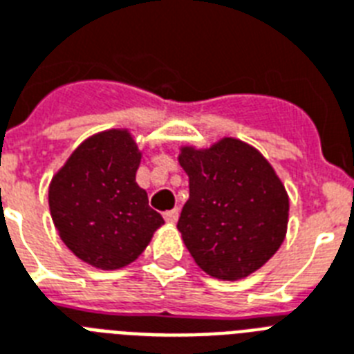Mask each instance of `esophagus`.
I'll use <instances>...</instances> for the list:
<instances>
[{
	"instance_id": "obj_1",
	"label": "esophagus",
	"mask_w": 354,
	"mask_h": 354,
	"mask_svg": "<svg viewBox=\"0 0 354 354\" xmlns=\"http://www.w3.org/2000/svg\"><path fill=\"white\" fill-rule=\"evenodd\" d=\"M178 216H180V211H178V209H172V211H167L163 214V218H165V222L167 223H176Z\"/></svg>"
}]
</instances>
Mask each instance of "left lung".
<instances>
[{
  "label": "left lung",
  "instance_id": "obj_1",
  "mask_svg": "<svg viewBox=\"0 0 354 354\" xmlns=\"http://www.w3.org/2000/svg\"><path fill=\"white\" fill-rule=\"evenodd\" d=\"M189 200L178 220L183 243L202 271L240 280L280 249L289 222V196L261 152L236 138L209 149L182 147Z\"/></svg>",
  "mask_w": 354,
  "mask_h": 354
}]
</instances>
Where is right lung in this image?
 <instances>
[{
  "label": "right lung",
  "instance_id": "right-lung-1",
  "mask_svg": "<svg viewBox=\"0 0 354 354\" xmlns=\"http://www.w3.org/2000/svg\"><path fill=\"white\" fill-rule=\"evenodd\" d=\"M142 152L127 129L87 138L54 174L50 216L63 243L88 266L112 271L136 260L163 225L136 183Z\"/></svg>",
  "mask_w": 354,
  "mask_h": 354
}]
</instances>
